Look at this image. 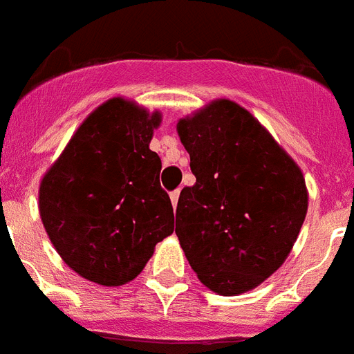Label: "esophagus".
Returning <instances> with one entry per match:
<instances>
[{
	"mask_svg": "<svg viewBox=\"0 0 354 354\" xmlns=\"http://www.w3.org/2000/svg\"><path fill=\"white\" fill-rule=\"evenodd\" d=\"M178 198H180V191L171 192V202H172V207H176V205H178Z\"/></svg>",
	"mask_w": 354,
	"mask_h": 354,
	"instance_id": "obj_1",
	"label": "esophagus"
}]
</instances>
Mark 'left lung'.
<instances>
[{"mask_svg": "<svg viewBox=\"0 0 354 354\" xmlns=\"http://www.w3.org/2000/svg\"><path fill=\"white\" fill-rule=\"evenodd\" d=\"M196 176L176 207V236L211 291L234 297L289 257L307 214L297 162L231 100H214L176 125Z\"/></svg>", "mask_w": 354, "mask_h": 354, "instance_id": "obj_1", "label": "left lung"}]
</instances>
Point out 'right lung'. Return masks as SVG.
Masks as SVG:
<instances>
[{"label": "right lung", "instance_id": "obj_1", "mask_svg": "<svg viewBox=\"0 0 354 354\" xmlns=\"http://www.w3.org/2000/svg\"><path fill=\"white\" fill-rule=\"evenodd\" d=\"M162 114L125 97L102 103L77 127L39 183V216L57 254L100 286L143 271L174 231L162 160L149 149Z\"/></svg>", "mask_w": 354, "mask_h": 354}]
</instances>
